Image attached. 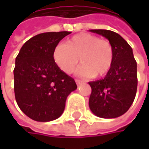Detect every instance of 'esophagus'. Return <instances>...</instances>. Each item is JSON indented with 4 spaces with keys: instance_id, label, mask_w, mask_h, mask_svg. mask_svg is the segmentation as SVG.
Wrapping results in <instances>:
<instances>
[{
    "instance_id": "1",
    "label": "esophagus",
    "mask_w": 149,
    "mask_h": 149,
    "mask_svg": "<svg viewBox=\"0 0 149 149\" xmlns=\"http://www.w3.org/2000/svg\"><path fill=\"white\" fill-rule=\"evenodd\" d=\"M75 81H76V83H77V85H81V84L84 83L82 80H79V79H76Z\"/></svg>"
}]
</instances>
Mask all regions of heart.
Segmentation results:
<instances>
[{
    "instance_id": "obj_1",
    "label": "heart",
    "mask_w": 149,
    "mask_h": 149,
    "mask_svg": "<svg viewBox=\"0 0 149 149\" xmlns=\"http://www.w3.org/2000/svg\"><path fill=\"white\" fill-rule=\"evenodd\" d=\"M55 64L65 73H71L79 62L75 73L79 77H103L110 70L114 50L110 42L91 33H79L65 43L57 45L52 52Z\"/></svg>"
}]
</instances>
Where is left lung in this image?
<instances>
[{
    "mask_svg": "<svg viewBox=\"0 0 149 149\" xmlns=\"http://www.w3.org/2000/svg\"><path fill=\"white\" fill-rule=\"evenodd\" d=\"M90 32L106 38L114 50L113 65L104 78L89 82L91 94L89 107L101 118H116L128 111L137 90V64L133 50L118 33L104 29Z\"/></svg>",
    "mask_w": 149,
    "mask_h": 149,
    "instance_id": "left-lung-1",
    "label": "left lung"
}]
</instances>
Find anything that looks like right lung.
<instances>
[{
    "instance_id": "right-lung-1",
    "label": "right lung",
    "mask_w": 149,
    "mask_h": 149,
    "mask_svg": "<svg viewBox=\"0 0 149 149\" xmlns=\"http://www.w3.org/2000/svg\"><path fill=\"white\" fill-rule=\"evenodd\" d=\"M71 32H49L33 36L19 50L14 70L15 95L22 112L37 122L58 119L64 112L75 80L55 64L52 52Z\"/></svg>"
}]
</instances>
